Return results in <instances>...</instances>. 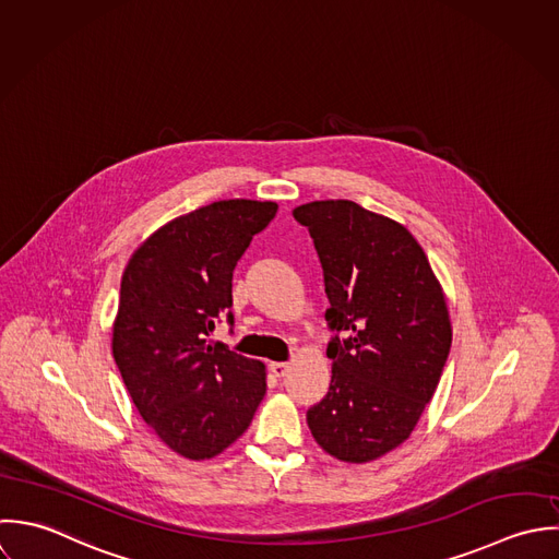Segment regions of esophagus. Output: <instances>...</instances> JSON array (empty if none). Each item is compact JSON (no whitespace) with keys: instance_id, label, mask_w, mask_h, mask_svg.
I'll return each instance as SVG.
<instances>
[{"instance_id":"obj_1","label":"esophagus","mask_w":559,"mask_h":559,"mask_svg":"<svg viewBox=\"0 0 559 559\" xmlns=\"http://www.w3.org/2000/svg\"><path fill=\"white\" fill-rule=\"evenodd\" d=\"M288 371H290V365H286V362H271V372L275 377H286Z\"/></svg>"}]
</instances>
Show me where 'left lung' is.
I'll use <instances>...</instances> for the list:
<instances>
[{
    "instance_id": "1",
    "label": "left lung",
    "mask_w": 559,
    "mask_h": 559,
    "mask_svg": "<svg viewBox=\"0 0 559 559\" xmlns=\"http://www.w3.org/2000/svg\"><path fill=\"white\" fill-rule=\"evenodd\" d=\"M293 216L314 240L336 332L330 392L308 427L336 460L365 464L409 438L438 388L451 349L444 293L401 223L349 199L304 203Z\"/></svg>"
}]
</instances>
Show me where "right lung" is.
I'll use <instances>...</instances> for the list:
<instances>
[{
  "instance_id": "1",
  "label": "right lung",
  "mask_w": 559,
  "mask_h": 559,
  "mask_svg": "<svg viewBox=\"0 0 559 559\" xmlns=\"http://www.w3.org/2000/svg\"><path fill=\"white\" fill-rule=\"evenodd\" d=\"M275 212V201H214L154 231L123 271L115 362L143 420L188 460L236 442L266 392L262 362L207 336L234 323L236 262Z\"/></svg>"
}]
</instances>
